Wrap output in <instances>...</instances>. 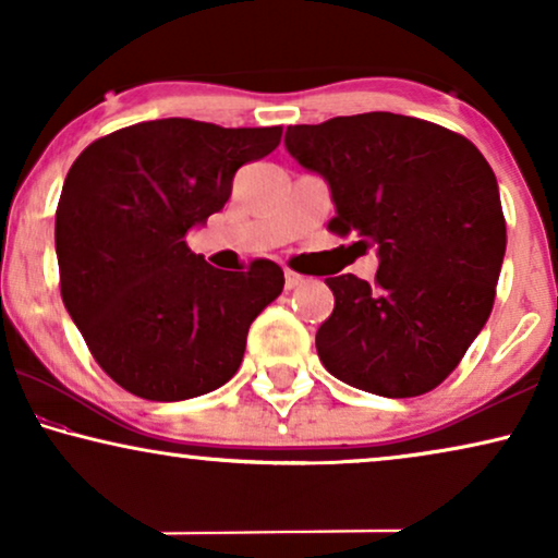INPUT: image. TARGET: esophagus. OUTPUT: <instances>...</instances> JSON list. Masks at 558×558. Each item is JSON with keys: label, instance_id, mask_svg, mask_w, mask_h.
Instances as JSON below:
<instances>
[{"label": "esophagus", "instance_id": "obj_1", "mask_svg": "<svg viewBox=\"0 0 558 558\" xmlns=\"http://www.w3.org/2000/svg\"><path fill=\"white\" fill-rule=\"evenodd\" d=\"M302 281H304V277H300V274H296V271H287L284 274V287L287 289H296V287L302 284Z\"/></svg>", "mask_w": 558, "mask_h": 558}]
</instances>
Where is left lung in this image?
<instances>
[{
	"label": "left lung",
	"instance_id": "8db88e82",
	"mask_svg": "<svg viewBox=\"0 0 558 558\" xmlns=\"http://www.w3.org/2000/svg\"><path fill=\"white\" fill-rule=\"evenodd\" d=\"M284 147L330 187V231L376 246V284L340 274L317 355L342 384L409 399L457 368L490 317L506 256L498 180L464 136L371 111L289 126Z\"/></svg>",
	"mask_w": 558,
	"mask_h": 558
}]
</instances>
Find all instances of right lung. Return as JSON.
<instances>
[{
	"mask_svg": "<svg viewBox=\"0 0 558 558\" xmlns=\"http://www.w3.org/2000/svg\"><path fill=\"white\" fill-rule=\"evenodd\" d=\"M281 126L155 119L96 140L56 213L60 294L96 363L129 393L185 401L233 378L246 335L284 289L266 258L223 271L187 248L233 174L277 149Z\"/></svg>",
	"mask_w": 558,
	"mask_h": 558,
	"instance_id": "right-lung-1",
	"label": "right lung"
}]
</instances>
